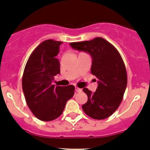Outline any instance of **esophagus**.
Listing matches in <instances>:
<instances>
[{
	"label": "esophagus",
	"mask_w": 150,
	"mask_h": 150,
	"mask_svg": "<svg viewBox=\"0 0 150 150\" xmlns=\"http://www.w3.org/2000/svg\"><path fill=\"white\" fill-rule=\"evenodd\" d=\"M75 91H76V92H81V91H82V89L80 88H78V87H75Z\"/></svg>",
	"instance_id": "34e87169"
}]
</instances>
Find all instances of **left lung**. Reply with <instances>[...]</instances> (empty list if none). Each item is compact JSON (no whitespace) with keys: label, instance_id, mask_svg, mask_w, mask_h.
Masks as SVG:
<instances>
[{"label":"left lung","instance_id":"obj_1","mask_svg":"<svg viewBox=\"0 0 150 150\" xmlns=\"http://www.w3.org/2000/svg\"><path fill=\"white\" fill-rule=\"evenodd\" d=\"M69 45L91 54L93 59L91 72L98 78L94 93L87 88L83 89L88 96L87 102L82 106L84 112L96 120L110 117L120 106L127 86L126 69L120 53L100 37Z\"/></svg>","mask_w":150,"mask_h":150}]
</instances>
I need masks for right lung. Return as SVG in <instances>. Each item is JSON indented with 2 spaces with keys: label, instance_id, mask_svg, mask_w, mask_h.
Here are the masks:
<instances>
[{
  "label": "right lung",
  "instance_id": "add662e5",
  "mask_svg": "<svg viewBox=\"0 0 150 150\" xmlns=\"http://www.w3.org/2000/svg\"><path fill=\"white\" fill-rule=\"evenodd\" d=\"M61 41L46 40L35 48L29 57L22 77V90L28 106L38 119L51 121L59 117L66 103L73 96L75 86L52 85L60 73L57 58Z\"/></svg>",
  "mask_w": 150,
  "mask_h": 150
}]
</instances>
